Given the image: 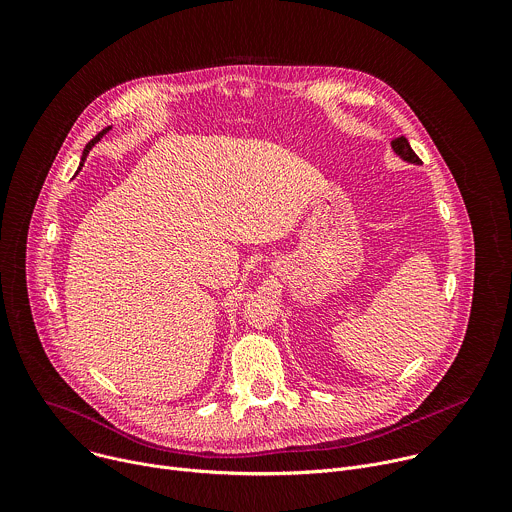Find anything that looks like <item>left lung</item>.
Returning <instances> with one entry per match:
<instances>
[{"instance_id":"obj_1","label":"left lung","mask_w":512,"mask_h":512,"mask_svg":"<svg viewBox=\"0 0 512 512\" xmlns=\"http://www.w3.org/2000/svg\"><path fill=\"white\" fill-rule=\"evenodd\" d=\"M391 149L407 163H414V165H422V159L414 153V149L410 147V143H407L405 137H397L391 141Z\"/></svg>"}]
</instances>
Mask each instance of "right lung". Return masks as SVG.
Returning <instances> with one entry per match:
<instances>
[{
	"label": "right lung",
	"instance_id": "add662e5",
	"mask_svg": "<svg viewBox=\"0 0 512 512\" xmlns=\"http://www.w3.org/2000/svg\"><path fill=\"white\" fill-rule=\"evenodd\" d=\"M109 131H111V127H107V129H102V131H100V133H98V135H96V137H94V139H92V141H90V143H88V145L84 147V151H82V161H80V167H82V163H84V159H86L88 151H90V149H92V147H94V145H96V143H98V141H100L102 137H105V135H107Z\"/></svg>",
	"mask_w": 512,
	"mask_h": 512
}]
</instances>
